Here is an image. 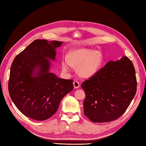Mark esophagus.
<instances>
[{"mask_svg": "<svg viewBox=\"0 0 146 146\" xmlns=\"http://www.w3.org/2000/svg\"><path fill=\"white\" fill-rule=\"evenodd\" d=\"M73 85H74V88H78L80 87V83L76 81V80H75V81L73 82Z\"/></svg>", "mask_w": 146, "mask_h": 146, "instance_id": "obj_1", "label": "esophagus"}]
</instances>
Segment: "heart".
<instances>
[{"label":"heart","mask_w":146,"mask_h":146,"mask_svg":"<svg viewBox=\"0 0 146 146\" xmlns=\"http://www.w3.org/2000/svg\"><path fill=\"white\" fill-rule=\"evenodd\" d=\"M104 61L102 52L94 49L80 48L74 49L69 53V61L64 60L62 67L65 71L71 66L78 68L79 75L83 78H90L100 69Z\"/></svg>","instance_id":"heart-1"}]
</instances>
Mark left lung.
Masks as SVG:
<instances>
[{
  "mask_svg": "<svg viewBox=\"0 0 146 146\" xmlns=\"http://www.w3.org/2000/svg\"><path fill=\"white\" fill-rule=\"evenodd\" d=\"M84 114L94 122L116 120L127 109L137 91L132 62L127 56L110 61L83 82Z\"/></svg>",
  "mask_w": 146,
  "mask_h": 146,
  "instance_id": "obj_1",
  "label": "left lung"
}]
</instances>
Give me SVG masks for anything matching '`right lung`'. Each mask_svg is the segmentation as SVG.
<instances>
[{
	"instance_id": "right-lung-1",
	"label": "right lung",
	"mask_w": 146,
	"mask_h": 146,
	"mask_svg": "<svg viewBox=\"0 0 146 146\" xmlns=\"http://www.w3.org/2000/svg\"><path fill=\"white\" fill-rule=\"evenodd\" d=\"M63 42L36 39L12 62L8 88L21 113L31 119L45 120L56 112L65 95L73 90L72 80L60 78L49 72L56 49Z\"/></svg>"
}]
</instances>
